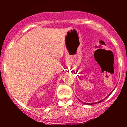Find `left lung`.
Returning a JSON list of instances; mask_svg holds the SVG:
<instances>
[{"mask_svg": "<svg viewBox=\"0 0 127 127\" xmlns=\"http://www.w3.org/2000/svg\"><path fill=\"white\" fill-rule=\"evenodd\" d=\"M113 91H112L111 92V93H110V94H109V95H107V97H106V98H107V97H109V95H110V94H111V93H112V92H113ZM106 98H104V99H103V100H100V101H98V102H95V103H84V104H88V105H91V104H97V103H101V102L102 101H103V100H104V99H106Z\"/></svg>", "mask_w": 127, "mask_h": 127, "instance_id": "8db88e82", "label": "left lung"}]
</instances>
